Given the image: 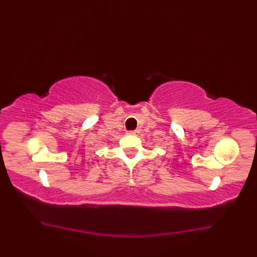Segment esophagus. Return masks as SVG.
Instances as JSON below:
<instances>
[{"label":"esophagus","mask_w":257,"mask_h":257,"mask_svg":"<svg viewBox=\"0 0 257 257\" xmlns=\"http://www.w3.org/2000/svg\"><path fill=\"white\" fill-rule=\"evenodd\" d=\"M138 133V131H131V132H128L127 134H130V135H136Z\"/></svg>","instance_id":"1"}]
</instances>
